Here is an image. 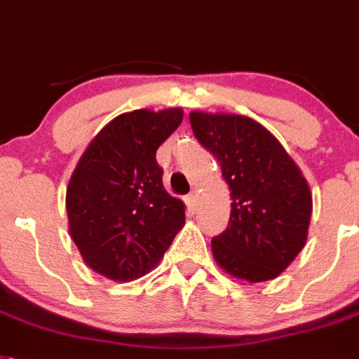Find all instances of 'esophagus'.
Masks as SVG:
<instances>
[{"instance_id":"34e87169","label":"esophagus","mask_w":359,"mask_h":359,"mask_svg":"<svg viewBox=\"0 0 359 359\" xmlns=\"http://www.w3.org/2000/svg\"><path fill=\"white\" fill-rule=\"evenodd\" d=\"M197 198H198L197 191H191V194L186 197V204H188L189 208H195V206H197Z\"/></svg>"}]
</instances>
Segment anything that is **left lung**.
<instances>
[{
    "instance_id": "obj_1",
    "label": "left lung",
    "mask_w": 359,
    "mask_h": 359,
    "mask_svg": "<svg viewBox=\"0 0 359 359\" xmlns=\"http://www.w3.org/2000/svg\"><path fill=\"white\" fill-rule=\"evenodd\" d=\"M189 123L231 191L228 228L212 239L215 263L243 281L276 279L309 237V182L279 140L248 116L191 111Z\"/></svg>"
}]
</instances>
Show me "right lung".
<instances>
[{"instance_id":"obj_1","label":"right lung","mask_w":359,"mask_h":359,"mask_svg":"<svg viewBox=\"0 0 359 359\" xmlns=\"http://www.w3.org/2000/svg\"><path fill=\"white\" fill-rule=\"evenodd\" d=\"M182 118L180 107L118 114L72 171L69 233L87 266L111 281L151 272L184 226V203L164 189L155 156Z\"/></svg>"}]
</instances>
